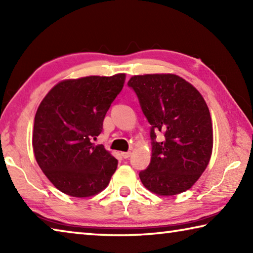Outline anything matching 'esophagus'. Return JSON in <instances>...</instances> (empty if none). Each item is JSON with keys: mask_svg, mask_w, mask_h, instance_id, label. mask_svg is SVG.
I'll list each match as a JSON object with an SVG mask.
<instances>
[{"mask_svg": "<svg viewBox=\"0 0 253 253\" xmlns=\"http://www.w3.org/2000/svg\"><path fill=\"white\" fill-rule=\"evenodd\" d=\"M130 155H131L130 152H123V153H122V156H123L124 158H128Z\"/></svg>", "mask_w": 253, "mask_h": 253, "instance_id": "34e87169", "label": "esophagus"}]
</instances>
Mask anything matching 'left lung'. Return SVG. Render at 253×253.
<instances>
[{
  "label": "left lung",
  "instance_id": "8db88e82",
  "mask_svg": "<svg viewBox=\"0 0 253 253\" xmlns=\"http://www.w3.org/2000/svg\"><path fill=\"white\" fill-rule=\"evenodd\" d=\"M127 84L151 125V163L139 172L140 181L158 195L188 190L207 169L212 154L213 130L207 102L176 75L134 76ZM157 133L162 135V142L156 140Z\"/></svg>",
  "mask_w": 253,
  "mask_h": 253
}]
</instances>
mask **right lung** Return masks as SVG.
Wrapping results in <instances>:
<instances>
[{
	"label": "right lung",
	"mask_w": 253,
	"mask_h": 253,
	"mask_svg": "<svg viewBox=\"0 0 253 253\" xmlns=\"http://www.w3.org/2000/svg\"><path fill=\"white\" fill-rule=\"evenodd\" d=\"M125 75L90 76L55 84L34 117L36 160L50 182L76 198L95 195L108 185L117 160L93 144Z\"/></svg>",
	"instance_id": "add662e5"
}]
</instances>
